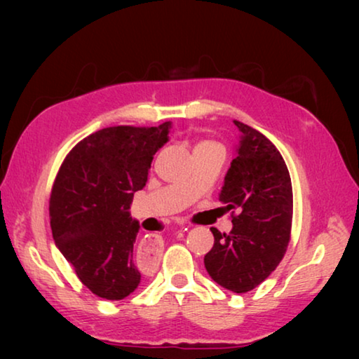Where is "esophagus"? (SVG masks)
Instances as JSON below:
<instances>
[{"instance_id": "34e87169", "label": "esophagus", "mask_w": 359, "mask_h": 359, "mask_svg": "<svg viewBox=\"0 0 359 359\" xmlns=\"http://www.w3.org/2000/svg\"><path fill=\"white\" fill-rule=\"evenodd\" d=\"M180 229H187L185 223H180ZM163 239L161 236L158 234H149L139 242L137 252H136V259L137 263L145 267H151L158 263L160 259V255L163 252Z\"/></svg>"}]
</instances>
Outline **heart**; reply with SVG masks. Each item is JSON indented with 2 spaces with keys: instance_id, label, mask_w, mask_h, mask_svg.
Here are the masks:
<instances>
[{
  "instance_id": "1",
  "label": "heart",
  "mask_w": 359,
  "mask_h": 359,
  "mask_svg": "<svg viewBox=\"0 0 359 359\" xmlns=\"http://www.w3.org/2000/svg\"><path fill=\"white\" fill-rule=\"evenodd\" d=\"M201 145H217V144H214V142H201V144H198V147H201Z\"/></svg>"
}]
</instances>
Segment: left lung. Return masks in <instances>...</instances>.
<instances>
[{"instance_id": "obj_1", "label": "left lung", "mask_w": 359, "mask_h": 359, "mask_svg": "<svg viewBox=\"0 0 359 359\" xmlns=\"http://www.w3.org/2000/svg\"><path fill=\"white\" fill-rule=\"evenodd\" d=\"M242 133L220 201L233 229L210 228L215 242L204 257L209 276L234 293H247L276 271L287 252L293 222V188L280 151L264 135L234 120ZM238 214L236 215L235 212Z\"/></svg>"}]
</instances>
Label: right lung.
Returning <instances> with one entry per match:
<instances>
[{
    "instance_id": "add662e5",
    "label": "right lung",
    "mask_w": 359,
    "mask_h": 359,
    "mask_svg": "<svg viewBox=\"0 0 359 359\" xmlns=\"http://www.w3.org/2000/svg\"><path fill=\"white\" fill-rule=\"evenodd\" d=\"M171 123L109 126L77 142L53 182L48 215L55 244L93 294L120 301L141 283L133 257L139 231L133 194L147 184Z\"/></svg>"
}]
</instances>
